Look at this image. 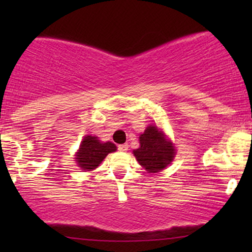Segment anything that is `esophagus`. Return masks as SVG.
<instances>
[{"mask_svg":"<svg viewBox=\"0 0 252 252\" xmlns=\"http://www.w3.org/2000/svg\"><path fill=\"white\" fill-rule=\"evenodd\" d=\"M118 150H120V152H126V150H128V144H120V146H118Z\"/></svg>","mask_w":252,"mask_h":252,"instance_id":"esophagus-1","label":"esophagus"}]
</instances>
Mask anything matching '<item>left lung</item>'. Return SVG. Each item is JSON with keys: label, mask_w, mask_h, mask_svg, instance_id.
<instances>
[{"label": "left lung", "mask_w": 252, "mask_h": 252, "mask_svg": "<svg viewBox=\"0 0 252 252\" xmlns=\"http://www.w3.org/2000/svg\"><path fill=\"white\" fill-rule=\"evenodd\" d=\"M132 154L148 173H158L166 168L175 156L174 144L156 126H148L140 135V148Z\"/></svg>", "instance_id": "1"}]
</instances>
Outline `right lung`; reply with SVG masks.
I'll list each match as a JSON object with an SVG mask.
<instances>
[{
	"instance_id": "1",
	"label": "right lung",
	"mask_w": 252,
	"mask_h": 252,
	"mask_svg": "<svg viewBox=\"0 0 252 252\" xmlns=\"http://www.w3.org/2000/svg\"><path fill=\"white\" fill-rule=\"evenodd\" d=\"M112 142H102L96 136L86 135L76 153V161L80 169L94 170L99 166L109 153L116 152Z\"/></svg>"
}]
</instances>
